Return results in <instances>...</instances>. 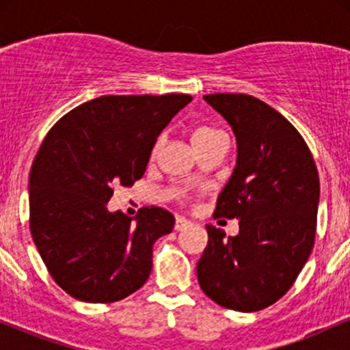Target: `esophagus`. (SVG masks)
I'll return each instance as SVG.
<instances>
[{"mask_svg":"<svg viewBox=\"0 0 350 350\" xmlns=\"http://www.w3.org/2000/svg\"><path fill=\"white\" fill-rule=\"evenodd\" d=\"M191 227V220L184 219V217H176V224H174V230H184V228Z\"/></svg>","mask_w":350,"mask_h":350,"instance_id":"esophagus-1","label":"esophagus"}]
</instances>
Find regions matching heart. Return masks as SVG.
<instances>
[{"label":"heart","mask_w":350,"mask_h":350,"mask_svg":"<svg viewBox=\"0 0 350 350\" xmlns=\"http://www.w3.org/2000/svg\"><path fill=\"white\" fill-rule=\"evenodd\" d=\"M220 138H226V133L220 130H217V128H214V126H208V124H200V126H198L194 131H192V143H194V146L198 148V151L202 150V148L207 146V144L217 142V139H220ZM161 143H163V138H159L158 142H156L154 148H152V154L159 150Z\"/></svg>","instance_id":"obj_1"}]
</instances>
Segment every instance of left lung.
<instances>
[{
	"label": "left lung",
	"mask_w": 350,
	"mask_h": 350,
	"mask_svg": "<svg viewBox=\"0 0 350 350\" xmlns=\"http://www.w3.org/2000/svg\"><path fill=\"white\" fill-rule=\"evenodd\" d=\"M237 136L239 156L214 217L239 219V235L206 226L208 242L198 263L200 288L234 311L271 306L293 286L314 247L319 174L299 131L262 100L211 94Z\"/></svg>",
	"instance_id": "left-lung-1"
}]
</instances>
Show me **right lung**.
<instances>
[{
	"instance_id": "right-lung-1",
	"label": "right lung",
	"mask_w": 350,
	"mask_h": 350,
	"mask_svg": "<svg viewBox=\"0 0 350 350\" xmlns=\"http://www.w3.org/2000/svg\"><path fill=\"white\" fill-rule=\"evenodd\" d=\"M186 94L103 95L75 107L51 128L29 172V228L52 280L72 298L115 303L143 286L152 245L174 217L143 207L108 212L115 186L143 178L156 138Z\"/></svg>"
}]
</instances>
